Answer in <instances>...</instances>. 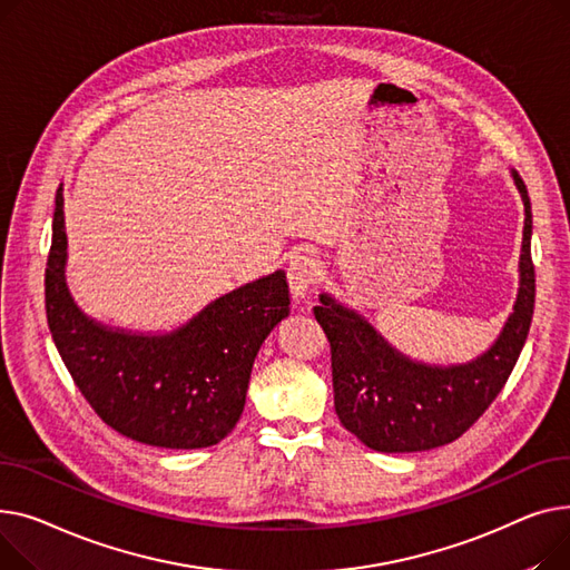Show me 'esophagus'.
I'll return each instance as SVG.
<instances>
[{
	"instance_id": "esophagus-1",
	"label": "esophagus",
	"mask_w": 570,
	"mask_h": 570,
	"mask_svg": "<svg viewBox=\"0 0 570 570\" xmlns=\"http://www.w3.org/2000/svg\"><path fill=\"white\" fill-rule=\"evenodd\" d=\"M322 269H320V259L313 255H298L289 262L287 269V283H289V292L292 296L306 298L308 292L313 289V285L320 281Z\"/></svg>"
}]
</instances>
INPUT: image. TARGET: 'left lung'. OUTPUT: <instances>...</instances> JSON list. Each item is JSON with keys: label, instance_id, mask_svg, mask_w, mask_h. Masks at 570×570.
Wrapping results in <instances>:
<instances>
[{"label": "left lung", "instance_id": "1", "mask_svg": "<svg viewBox=\"0 0 570 570\" xmlns=\"http://www.w3.org/2000/svg\"><path fill=\"white\" fill-rule=\"evenodd\" d=\"M524 203L520 287L513 313L494 345L462 365H428L393 350L358 313L320 294L313 308L331 345L333 405L341 423L373 451L414 453L455 442L504 389L524 347L537 296L531 262V205Z\"/></svg>", "mask_w": 570, "mask_h": 570}]
</instances>
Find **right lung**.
<instances>
[{
	"label": "right lung",
	"instance_id": "obj_1",
	"mask_svg": "<svg viewBox=\"0 0 570 570\" xmlns=\"http://www.w3.org/2000/svg\"><path fill=\"white\" fill-rule=\"evenodd\" d=\"M63 188L55 195L46 315L63 365L112 430L160 449H205L237 425L255 356L289 315L283 272L212 301L173 333H130L87 317L66 287Z\"/></svg>",
	"mask_w": 570,
	"mask_h": 570
}]
</instances>
